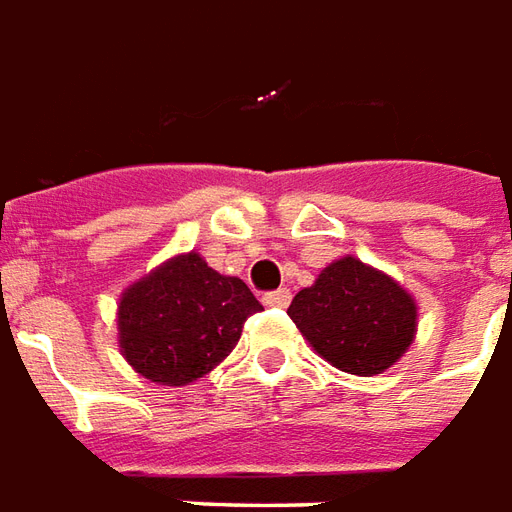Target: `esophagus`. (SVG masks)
<instances>
[{
    "mask_svg": "<svg viewBox=\"0 0 512 512\" xmlns=\"http://www.w3.org/2000/svg\"><path fill=\"white\" fill-rule=\"evenodd\" d=\"M261 300H264V305H270V308H286L292 302V292L289 289H278V292H267Z\"/></svg>",
    "mask_w": 512,
    "mask_h": 512,
    "instance_id": "34e87169",
    "label": "esophagus"
}]
</instances>
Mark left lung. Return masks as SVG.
<instances>
[{"instance_id": "obj_1", "label": "left lung", "mask_w": 512, "mask_h": 512, "mask_svg": "<svg viewBox=\"0 0 512 512\" xmlns=\"http://www.w3.org/2000/svg\"><path fill=\"white\" fill-rule=\"evenodd\" d=\"M292 322L327 363L346 374H382L406 352L417 327L409 294L360 259L324 267L289 305Z\"/></svg>"}]
</instances>
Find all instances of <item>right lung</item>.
<instances>
[{
	"label": "right lung",
	"instance_id": "right-lung-1",
	"mask_svg": "<svg viewBox=\"0 0 512 512\" xmlns=\"http://www.w3.org/2000/svg\"><path fill=\"white\" fill-rule=\"evenodd\" d=\"M261 302L240 278H226L199 253L177 256L130 286L119 302V346L152 382H196L237 346Z\"/></svg>",
	"mask_w": 512,
	"mask_h": 512
}]
</instances>
